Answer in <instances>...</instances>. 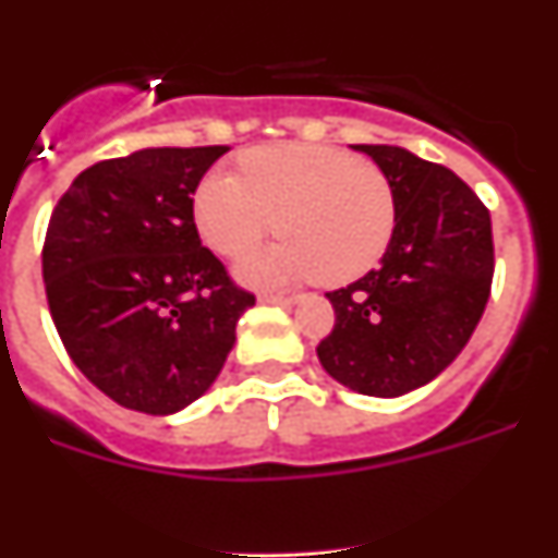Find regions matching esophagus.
I'll use <instances>...</instances> for the list:
<instances>
[{
	"mask_svg": "<svg viewBox=\"0 0 558 558\" xmlns=\"http://www.w3.org/2000/svg\"><path fill=\"white\" fill-rule=\"evenodd\" d=\"M302 299V295H282V293H259V302L265 304H282V307H290V304H295Z\"/></svg>",
	"mask_w": 558,
	"mask_h": 558,
	"instance_id": "esophagus-1",
	"label": "esophagus"
}]
</instances>
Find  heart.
Listing matches in <instances>:
<instances>
[{"mask_svg":"<svg viewBox=\"0 0 558 558\" xmlns=\"http://www.w3.org/2000/svg\"><path fill=\"white\" fill-rule=\"evenodd\" d=\"M192 220L215 254H248L240 274L254 284L318 279L354 282L383 259L397 229L388 175L352 153L318 145H268L240 156V175L206 172L192 192Z\"/></svg>","mask_w":558,"mask_h":558,"instance_id":"obj_1","label":"heart"}]
</instances>
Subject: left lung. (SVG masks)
<instances>
[{
	"mask_svg": "<svg viewBox=\"0 0 558 558\" xmlns=\"http://www.w3.org/2000/svg\"><path fill=\"white\" fill-rule=\"evenodd\" d=\"M354 150L391 181L397 229L379 268L327 293L335 327L315 352L340 386L402 397L445 372L475 332L495 276L492 218L447 167L393 145Z\"/></svg>",
	"mask_w": 558,
	"mask_h": 558,
	"instance_id": "1",
	"label": "left lung"
}]
</instances>
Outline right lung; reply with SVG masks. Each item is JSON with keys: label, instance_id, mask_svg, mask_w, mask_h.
I'll return each instance as SVG.
<instances>
[{"label": "right lung", "instance_id": "add662e5", "mask_svg": "<svg viewBox=\"0 0 558 558\" xmlns=\"http://www.w3.org/2000/svg\"><path fill=\"white\" fill-rule=\"evenodd\" d=\"M229 147H145L83 170L44 236L63 349L117 405L167 416L223 368L254 293L201 245L192 192Z\"/></svg>", "mask_w": 558, "mask_h": 558}]
</instances>
